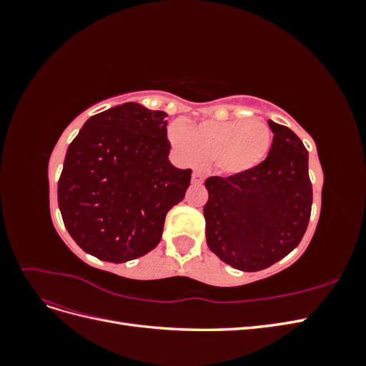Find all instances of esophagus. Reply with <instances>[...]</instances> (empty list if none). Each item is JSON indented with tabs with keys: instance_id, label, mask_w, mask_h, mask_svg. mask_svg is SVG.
<instances>
[{
	"instance_id": "34e87169",
	"label": "esophagus",
	"mask_w": 366,
	"mask_h": 366,
	"mask_svg": "<svg viewBox=\"0 0 366 366\" xmlns=\"http://www.w3.org/2000/svg\"><path fill=\"white\" fill-rule=\"evenodd\" d=\"M204 182V177H203V174H200V172H194L192 174V183H195V184H202Z\"/></svg>"
}]
</instances>
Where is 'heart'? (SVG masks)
Returning a JSON list of instances; mask_svg holds the SVG:
<instances>
[{
  "label": "heart",
  "mask_w": 366,
  "mask_h": 366,
  "mask_svg": "<svg viewBox=\"0 0 366 366\" xmlns=\"http://www.w3.org/2000/svg\"><path fill=\"white\" fill-rule=\"evenodd\" d=\"M168 137L183 163L200 166L212 160L215 171L227 177L257 169L273 143L270 127L259 119L203 120L189 128L174 122Z\"/></svg>",
  "instance_id": "heart-1"
}]
</instances>
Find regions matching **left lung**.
<instances>
[{"mask_svg": "<svg viewBox=\"0 0 366 366\" xmlns=\"http://www.w3.org/2000/svg\"><path fill=\"white\" fill-rule=\"evenodd\" d=\"M273 143L267 159L247 174L209 177L203 214L206 242L241 272H258L301 242L312 212L313 189L302 140L269 120Z\"/></svg>", "mask_w": 366, "mask_h": 366, "instance_id": "obj_1", "label": "left lung"}]
</instances>
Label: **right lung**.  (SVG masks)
<instances>
[{"label": "right lung", "instance_id": "right-lung-1", "mask_svg": "<svg viewBox=\"0 0 366 366\" xmlns=\"http://www.w3.org/2000/svg\"><path fill=\"white\" fill-rule=\"evenodd\" d=\"M166 116L127 102L88 119L70 143L58 204L76 244L99 259L151 252L168 210L184 198L192 171L169 162Z\"/></svg>", "mask_w": 366, "mask_h": 366}]
</instances>
